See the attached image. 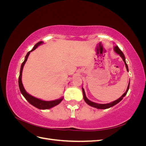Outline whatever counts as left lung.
Wrapping results in <instances>:
<instances>
[{
  "label": "left lung",
  "mask_w": 146,
  "mask_h": 146,
  "mask_svg": "<svg viewBox=\"0 0 146 146\" xmlns=\"http://www.w3.org/2000/svg\"><path fill=\"white\" fill-rule=\"evenodd\" d=\"M114 51H115V52L116 53V54H119V55L121 56V58H122L123 62H124L125 63V67H126V69H127V70L128 72H129V68H128V66L125 62V56L124 55H123V52L119 49V48L117 46H116L115 47H114ZM129 86H130V81H129V85H128V86H127V89L126 90V91L125 92V93H123V95L120 98H119L118 99L114 100L113 102H110V103H108V104H97V103H95V102H92L91 100H90L89 99H88V98H86V94H85V90H84L83 88L82 87V92H83V99H84V100L85 101V102L88 104L89 105L91 106V107H94V108H96L98 109H107V108H109L110 107H113L114 105H116L117 104H118L119 102L121 101L122 100V99L123 98V97H125V95L127 94L128 91H129Z\"/></svg>",
  "instance_id": "obj_1"
}]
</instances>
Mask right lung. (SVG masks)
<instances>
[{"label": "right lung", "mask_w": 146, "mask_h": 146, "mask_svg": "<svg viewBox=\"0 0 146 146\" xmlns=\"http://www.w3.org/2000/svg\"><path fill=\"white\" fill-rule=\"evenodd\" d=\"M42 43H43L42 41H40V42H38V43H36V44L35 45V46L33 47V48H32V50H31L30 51H29L27 54V55H26L24 62L22 63V64H21L18 83H19V90H20L21 94L23 95V96L25 98V99L27 100L31 105H32L33 106H34V107H35L38 109L47 110V109H50L52 107H54L57 105H58L63 100V97H62V98H61L60 99L54 100H51V101H45V100H42L41 99H39L35 98V97L31 96L30 94H29V93H27V92H26V91L25 90L23 86V82H22V80H21V79H22V73H23V70L24 66L26 61H27V58H28V57L29 56L30 53L36 49L38 46L42 44Z\"/></svg>", "instance_id": "1"}]
</instances>
